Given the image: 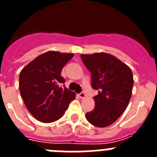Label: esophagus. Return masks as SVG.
Returning <instances> with one entry per match:
<instances>
[{
	"instance_id": "34e87169",
	"label": "esophagus",
	"mask_w": 157,
	"mask_h": 157,
	"mask_svg": "<svg viewBox=\"0 0 157 157\" xmlns=\"http://www.w3.org/2000/svg\"><path fill=\"white\" fill-rule=\"evenodd\" d=\"M78 96H79L80 98H82H82H86V94L84 92H82V93H80L79 94H78Z\"/></svg>"
}]
</instances>
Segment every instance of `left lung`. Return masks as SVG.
<instances>
[{
    "instance_id": "left-lung-1",
    "label": "left lung",
    "mask_w": 157,
    "mask_h": 157,
    "mask_svg": "<svg viewBox=\"0 0 157 157\" xmlns=\"http://www.w3.org/2000/svg\"><path fill=\"white\" fill-rule=\"evenodd\" d=\"M81 58L91 73L92 88L98 91L94 98L95 108L86 114V118L95 127L110 126L130 102L134 85L132 71L106 52L82 54Z\"/></svg>"
}]
</instances>
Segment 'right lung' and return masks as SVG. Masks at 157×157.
Returning a JSON list of instances; mask_svg holds the SVG:
<instances>
[{"label":"right lung","mask_w":157,"mask_h":157,"mask_svg":"<svg viewBox=\"0 0 157 157\" xmlns=\"http://www.w3.org/2000/svg\"><path fill=\"white\" fill-rule=\"evenodd\" d=\"M73 53L48 51L24 67L19 75V91L30 114L42 123H52L62 117L75 92L60 87L65 80L62 68Z\"/></svg>","instance_id":"add662e5"}]
</instances>
